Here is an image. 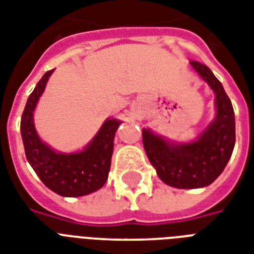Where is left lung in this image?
I'll return each mask as SVG.
<instances>
[{"instance_id": "1", "label": "left lung", "mask_w": 254, "mask_h": 254, "mask_svg": "<svg viewBox=\"0 0 254 254\" xmlns=\"http://www.w3.org/2000/svg\"><path fill=\"white\" fill-rule=\"evenodd\" d=\"M190 64L215 93V119L190 142H174L150 129H142L147 158L159 179L175 189L211 185L227 166L236 141L235 112L221 83L205 64L193 61Z\"/></svg>"}]
</instances>
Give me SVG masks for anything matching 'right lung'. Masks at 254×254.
I'll return each mask as SVG.
<instances>
[{
    "label": "right lung",
    "mask_w": 254,
    "mask_h": 254,
    "mask_svg": "<svg viewBox=\"0 0 254 254\" xmlns=\"http://www.w3.org/2000/svg\"><path fill=\"white\" fill-rule=\"evenodd\" d=\"M54 69L38 81L27 99L21 119L26 158L46 187L61 196H84L105 185L111 170L113 141L121 121L107 119L83 150L61 153L43 142L34 125V111Z\"/></svg>",
    "instance_id": "add662e5"
}]
</instances>
